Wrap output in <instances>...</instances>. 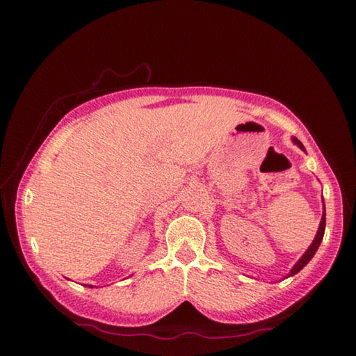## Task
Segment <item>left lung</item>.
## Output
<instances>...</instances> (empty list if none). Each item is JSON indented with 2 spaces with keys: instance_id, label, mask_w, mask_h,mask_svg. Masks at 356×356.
<instances>
[{
  "instance_id": "1",
  "label": "left lung",
  "mask_w": 356,
  "mask_h": 356,
  "mask_svg": "<svg viewBox=\"0 0 356 356\" xmlns=\"http://www.w3.org/2000/svg\"><path fill=\"white\" fill-rule=\"evenodd\" d=\"M293 143L297 144L298 147H301L305 150V147H303V144H301L297 138H293ZM323 232H325V210H323V215H322V221H321V226H318V231H317V236H316V238H314V242L311 243V246L308 248V251L305 252L303 254V257L300 259V261L293 265V268L291 270V273H289V276H292V275H295V273H298L301 268L305 267L306 264H308L311 259H312V256L316 254V251H317V248H318V245H321V242H322V238H323Z\"/></svg>"
}]
</instances>
